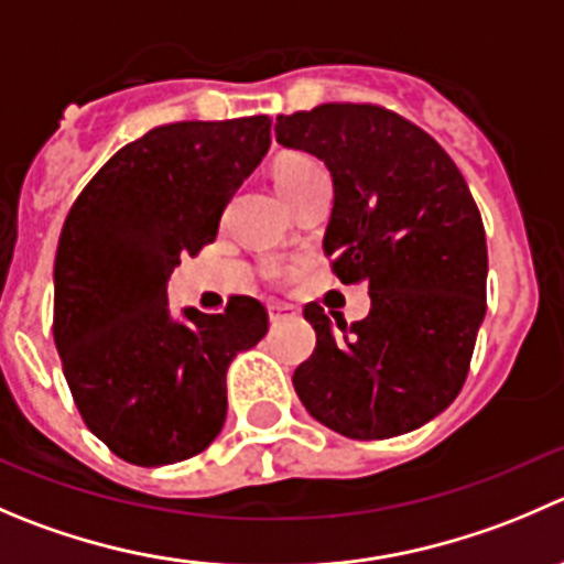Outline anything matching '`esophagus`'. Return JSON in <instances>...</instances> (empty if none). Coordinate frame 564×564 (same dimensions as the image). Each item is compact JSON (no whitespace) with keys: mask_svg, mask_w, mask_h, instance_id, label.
<instances>
[{"mask_svg":"<svg viewBox=\"0 0 564 564\" xmlns=\"http://www.w3.org/2000/svg\"><path fill=\"white\" fill-rule=\"evenodd\" d=\"M267 311H270V322H283L289 319V316H297V311H294L292 305H283V303H270L267 305Z\"/></svg>","mask_w":564,"mask_h":564,"instance_id":"1","label":"esophagus"}]
</instances>
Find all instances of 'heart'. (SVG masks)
Masks as SVG:
<instances>
[{"instance_id":"b5f03b06","label":"heart","mask_w":564,"mask_h":564,"mask_svg":"<svg viewBox=\"0 0 564 564\" xmlns=\"http://www.w3.org/2000/svg\"><path fill=\"white\" fill-rule=\"evenodd\" d=\"M319 171H325V167H322L314 156L300 154L297 151V154H283L281 160L275 162V171H272V176H275L278 189H281V193L289 198V195L297 193V189ZM264 272H267V278H272V281H275V278H281L283 270L278 264H270Z\"/></svg>"}]
</instances>
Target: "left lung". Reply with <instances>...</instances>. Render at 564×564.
<instances>
[{
    "mask_svg": "<svg viewBox=\"0 0 564 564\" xmlns=\"http://www.w3.org/2000/svg\"><path fill=\"white\" fill-rule=\"evenodd\" d=\"M278 143L333 176L325 256L366 283L360 322L305 305L316 347L292 382L316 421L355 441L427 424L460 393L485 319L488 245L466 178L433 137L377 104L278 115Z\"/></svg>",
    "mask_w": 564,
    "mask_h": 564,
    "instance_id": "left-lung-1",
    "label": "left lung"
}]
</instances>
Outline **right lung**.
I'll return each instance as SVG.
<instances>
[{"label": "right lung", "mask_w": 564, "mask_h": 564, "mask_svg": "<svg viewBox=\"0 0 564 564\" xmlns=\"http://www.w3.org/2000/svg\"><path fill=\"white\" fill-rule=\"evenodd\" d=\"M270 118L182 120L123 145L87 182L54 256V344L87 430L134 466L200 455L226 421L234 355L264 338L267 308L173 319L165 283L215 242L239 184L270 149Z\"/></svg>", "instance_id": "right-lung-1"}]
</instances>
